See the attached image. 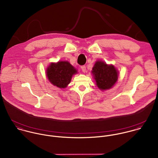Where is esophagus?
I'll return each instance as SVG.
<instances>
[{
  "instance_id": "34e87169",
  "label": "esophagus",
  "mask_w": 158,
  "mask_h": 158,
  "mask_svg": "<svg viewBox=\"0 0 158 158\" xmlns=\"http://www.w3.org/2000/svg\"><path fill=\"white\" fill-rule=\"evenodd\" d=\"M81 70H82V71H83V72H86V66H85V65H82V66H81Z\"/></svg>"
}]
</instances>
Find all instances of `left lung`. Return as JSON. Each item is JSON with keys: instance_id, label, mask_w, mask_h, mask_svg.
I'll return each instance as SVG.
<instances>
[{"instance_id": "left-lung-1", "label": "left lung", "mask_w": 158, "mask_h": 158, "mask_svg": "<svg viewBox=\"0 0 158 158\" xmlns=\"http://www.w3.org/2000/svg\"><path fill=\"white\" fill-rule=\"evenodd\" d=\"M92 72L98 87L101 90L110 89L118 80V72L114 66L108 65L102 61L96 62Z\"/></svg>"}]
</instances>
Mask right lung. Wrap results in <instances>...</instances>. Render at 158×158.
<instances>
[{
  "mask_svg": "<svg viewBox=\"0 0 158 158\" xmlns=\"http://www.w3.org/2000/svg\"><path fill=\"white\" fill-rule=\"evenodd\" d=\"M77 72L69 62L60 61L56 64H51L47 69V75L53 85L64 88L70 83L72 75Z\"/></svg>",
  "mask_w": 158,
  "mask_h": 158,
  "instance_id": "obj_1",
  "label": "right lung"
}]
</instances>
